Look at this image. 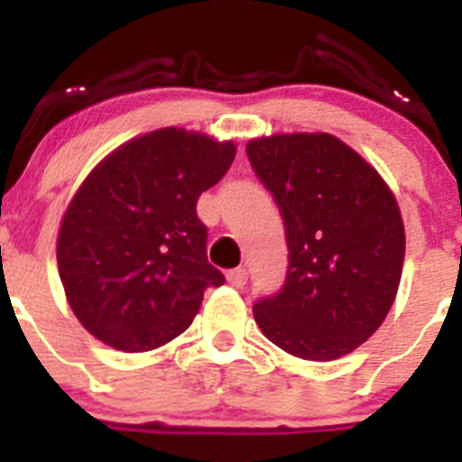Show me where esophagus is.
<instances>
[{"label": "esophagus", "instance_id": "34e87169", "mask_svg": "<svg viewBox=\"0 0 462 462\" xmlns=\"http://www.w3.org/2000/svg\"><path fill=\"white\" fill-rule=\"evenodd\" d=\"M226 282L236 289L245 287V284H247V271H245V268H236V271H228L226 273Z\"/></svg>", "mask_w": 462, "mask_h": 462}]
</instances>
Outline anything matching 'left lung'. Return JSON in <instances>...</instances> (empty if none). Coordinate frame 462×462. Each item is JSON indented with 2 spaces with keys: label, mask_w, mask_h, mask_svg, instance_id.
<instances>
[{
  "label": "left lung",
  "mask_w": 462,
  "mask_h": 462,
  "mask_svg": "<svg viewBox=\"0 0 462 462\" xmlns=\"http://www.w3.org/2000/svg\"><path fill=\"white\" fill-rule=\"evenodd\" d=\"M247 157L275 196L289 245L284 289L254 305L261 333L305 361L352 354L400 287L405 224L395 194L333 134L252 138Z\"/></svg>",
  "instance_id": "obj_1"
}]
</instances>
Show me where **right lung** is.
<instances>
[{"mask_svg":"<svg viewBox=\"0 0 462 462\" xmlns=\"http://www.w3.org/2000/svg\"><path fill=\"white\" fill-rule=\"evenodd\" d=\"M234 157V141L164 126L89 171L57 234L60 280L89 336L141 354L189 328L203 291L224 284L208 263L196 201Z\"/></svg>","mask_w":462,"mask_h":462,"instance_id":"right-lung-1","label":"right lung"}]
</instances>
